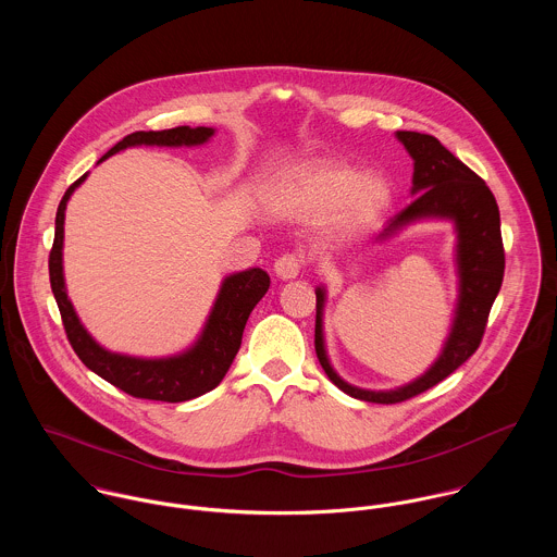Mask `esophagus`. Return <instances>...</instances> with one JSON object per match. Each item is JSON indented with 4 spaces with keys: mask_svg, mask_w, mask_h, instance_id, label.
Returning <instances> with one entry per match:
<instances>
[{
    "mask_svg": "<svg viewBox=\"0 0 557 557\" xmlns=\"http://www.w3.org/2000/svg\"><path fill=\"white\" fill-rule=\"evenodd\" d=\"M305 255L298 252V250H292V252H285L276 259L274 263V272L278 278L287 281V278H296L300 274V270L305 268Z\"/></svg>",
    "mask_w": 557,
    "mask_h": 557,
    "instance_id": "1",
    "label": "esophagus"
}]
</instances>
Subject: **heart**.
<instances>
[{
    "mask_svg": "<svg viewBox=\"0 0 557 557\" xmlns=\"http://www.w3.org/2000/svg\"><path fill=\"white\" fill-rule=\"evenodd\" d=\"M311 212L341 208L343 225L360 230L375 221L391 203V186L380 175H358L356 169L334 162L307 164L285 190Z\"/></svg>",
    "mask_w": 557,
    "mask_h": 557,
    "instance_id": "obj_1",
    "label": "heart"
}]
</instances>
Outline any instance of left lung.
<instances>
[{"label":"left lung","instance_id":"left-lung-1","mask_svg":"<svg viewBox=\"0 0 557 557\" xmlns=\"http://www.w3.org/2000/svg\"><path fill=\"white\" fill-rule=\"evenodd\" d=\"M398 141L405 146L413 159V201L395 214L380 238H388L403 225L422 216H444L457 223L459 244L457 261L461 276V296L457 307V318L453 332L440 360L416 382L391 391L371 393L360 391L343 382L330 367L323 349L321 309L323 289H318V318H315V351L319 364L334 386H338L349 397L393 405L437 386L450 373H455L480 347L484 336L486 319L491 307L499 294L504 281V244L499 230V208L493 193L468 164H463L453 152H448L435 137L397 131Z\"/></svg>","mask_w":557,"mask_h":557}]
</instances>
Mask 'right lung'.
<instances>
[{"mask_svg": "<svg viewBox=\"0 0 557 557\" xmlns=\"http://www.w3.org/2000/svg\"><path fill=\"white\" fill-rule=\"evenodd\" d=\"M214 135L206 126H175L169 131H139L115 144L100 160L131 148V146H199ZM85 180L81 175L64 193L55 214V238L49 252L51 289L62 315L66 336L79 356L81 362L100 375L104 382L124 391L126 395L148 400L182 403L214 391L230 371L239 345L246 319L255 305L265 296L270 276L261 268H250L225 278L216 305L206 323L197 345L182 356L162 360H141L120 356L102 349L81 325L79 318L66 296L62 274V244H64V210L73 190Z\"/></svg>", "mask_w": 557, "mask_h": 557, "instance_id": "right-lung-1", "label": "right lung"}]
</instances>
